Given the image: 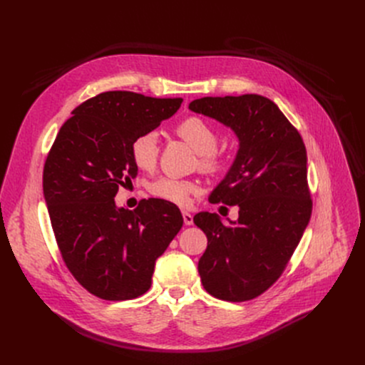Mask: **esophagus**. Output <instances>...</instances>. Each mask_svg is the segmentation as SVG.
<instances>
[{
    "label": "esophagus",
    "mask_w": 365,
    "mask_h": 365,
    "mask_svg": "<svg viewBox=\"0 0 365 365\" xmlns=\"http://www.w3.org/2000/svg\"><path fill=\"white\" fill-rule=\"evenodd\" d=\"M182 218H184V224H185V225H192V224H193V215L190 214V212L184 211V212H182Z\"/></svg>",
    "instance_id": "1"
}]
</instances>
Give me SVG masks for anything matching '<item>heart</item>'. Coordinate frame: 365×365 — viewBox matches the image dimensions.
I'll use <instances>...</instances> for the list:
<instances>
[{"instance_id":"b5f03b06","label":"heart","mask_w":365,"mask_h":365,"mask_svg":"<svg viewBox=\"0 0 365 365\" xmlns=\"http://www.w3.org/2000/svg\"><path fill=\"white\" fill-rule=\"evenodd\" d=\"M175 132L180 138L193 147L200 155V168L206 172H215L222 168V155L215 150L218 145V135L215 129L197 115H190L177 125ZM133 163L144 170H151L159 159V138L153 130L143 132L133 138L130 144ZM150 193L162 200L185 206L197 192L199 187L193 181L162 177L148 187Z\"/></svg>"}]
</instances>
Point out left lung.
Listing matches in <instances>:
<instances>
[{"label": "left lung", "instance_id": "left-lung-1", "mask_svg": "<svg viewBox=\"0 0 365 365\" xmlns=\"http://www.w3.org/2000/svg\"><path fill=\"white\" fill-rule=\"evenodd\" d=\"M188 108L230 128L239 141L232 166L207 197L236 205L239 218H193L207 237L197 264L202 285L221 300H251L281 276L309 224L306 147L279 107L262 95L206 96Z\"/></svg>", "mask_w": 365, "mask_h": 365}]
</instances>
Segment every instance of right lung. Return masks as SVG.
I'll list each match as a JSON object with an SVG mask.
<instances>
[{
  "instance_id": "obj_1",
  "label": "right lung",
  "mask_w": 365,
  "mask_h": 365,
  "mask_svg": "<svg viewBox=\"0 0 365 365\" xmlns=\"http://www.w3.org/2000/svg\"><path fill=\"white\" fill-rule=\"evenodd\" d=\"M181 98L114 91L78 106L61 128L43 172L51 227L66 267L103 300H130L151 287L155 259L182 227L170 202L141 200L129 211L115 205L120 185L138 173L130 144L159 128Z\"/></svg>"
}]
</instances>
